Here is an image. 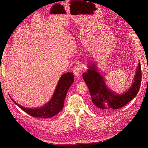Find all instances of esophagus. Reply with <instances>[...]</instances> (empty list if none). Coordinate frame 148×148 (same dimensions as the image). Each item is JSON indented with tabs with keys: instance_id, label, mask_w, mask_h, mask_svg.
Masks as SVG:
<instances>
[{
	"instance_id": "1",
	"label": "esophagus",
	"mask_w": 148,
	"mask_h": 148,
	"mask_svg": "<svg viewBox=\"0 0 148 148\" xmlns=\"http://www.w3.org/2000/svg\"><path fill=\"white\" fill-rule=\"evenodd\" d=\"M81 70L82 68H80V66H77L76 68H75L74 70V74L75 75V77H79L80 76V73H81Z\"/></svg>"
}]
</instances>
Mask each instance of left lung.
Wrapping results in <instances>:
<instances>
[{
	"label": "left lung",
	"mask_w": 148,
	"mask_h": 148,
	"mask_svg": "<svg viewBox=\"0 0 148 148\" xmlns=\"http://www.w3.org/2000/svg\"><path fill=\"white\" fill-rule=\"evenodd\" d=\"M87 73L83 74V79L86 83L91 96L92 102L97 110L111 112L128 104L137 94L140 87L142 70L138 63L134 82L129 89L122 94H117L108 89L104 77L98 71L95 64L88 65Z\"/></svg>",
	"instance_id": "obj_1"
}]
</instances>
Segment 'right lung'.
<instances>
[{"label": "right lung", "mask_w": 148, "mask_h": 148, "mask_svg": "<svg viewBox=\"0 0 148 148\" xmlns=\"http://www.w3.org/2000/svg\"><path fill=\"white\" fill-rule=\"evenodd\" d=\"M74 82V75L72 73H67L61 76L57 84L54 94L46 104L41 107L29 108L19 105L13 100L21 109L30 116L38 118H50L59 113L64 107V100L67 92Z\"/></svg>", "instance_id": "right-lung-1"}]
</instances>
